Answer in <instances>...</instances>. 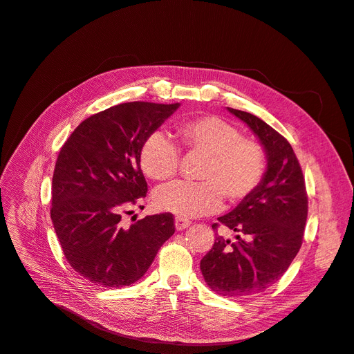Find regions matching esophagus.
<instances>
[{"label": "esophagus", "instance_id": "esophagus-1", "mask_svg": "<svg viewBox=\"0 0 354 354\" xmlns=\"http://www.w3.org/2000/svg\"><path fill=\"white\" fill-rule=\"evenodd\" d=\"M174 225H176L177 230H183V229H186V227L190 226V222L187 221V218H184V217H176Z\"/></svg>", "mask_w": 354, "mask_h": 354}]
</instances>
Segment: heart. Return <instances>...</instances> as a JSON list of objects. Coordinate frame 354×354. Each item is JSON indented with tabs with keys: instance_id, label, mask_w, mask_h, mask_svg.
Here are the masks:
<instances>
[{
	"instance_id": "heart-1",
	"label": "heart",
	"mask_w": 354,
	"mask_h": 354,
	"mask_svg": "<svg viewBox=\"0 0 354 354\" xmlns=\"http://www.w3.org/2000/svg\"><path fill=\"white\" fill-rule=\"evenodd\" d=\"M177 137L189 154L205 156L200 183H173L158 189L153 201L158 210L178 217H197L217 212L223 205H239L255 193L266 171L262 144L245 138L233 124L216 115L184 120ZM140 165L154 181L171 180L180 167V151L160 132L149 136L140 151Z\"/></svg>"
}]
</instances>
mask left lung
<instances>
[{
  "instance_id": "1",
  "label": "left lung",
  "mask_w": 354,
  "mask_h": 354,
  "mask_svg": "<svg viewBox=\"0 0 354 354\" xmlns=\"http://www.w3.org/2000/svg\"><path fill=\"white\" fill-rule=\"evenodd\" d=\"M227 109L257 133L268 168L255 193L212 225L216 232L218 226L236 232V242L216 236L213 248L200 261V269L218 295L250 297L281 279L297 257L304 236L308 196L291 144L261 118Z\"/></svg>"
}]
</instances>
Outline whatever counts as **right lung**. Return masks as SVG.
Returning <instances> with one entry per match:
<instances>
[{
	"label": "right lung",
	"instance_id": "1",
	"mask_svg": "<svg viewBox=\"0 0 354 354\" xmlns=\"http://www.w3.org/2000/svg\"><path fill=\"white\" fill-rule=\"evenodd\" d=\"M177 108L115 105L80 122L60 149L50 216L67 262L99 287L138 281L176 232L171 213L147 216L131 226L121 217L148 192L140 165L142 144Z\"/></svg>",
	"mask_w": 354,
	"mask_h": 354
}]
</instances>
